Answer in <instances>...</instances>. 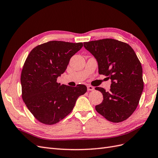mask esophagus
I'll return each mask as SVG.
<instances>
[{"label": "esophagus", "instance_id": "esophagus-1", "mask_svg": "<svg viewBox=\"0 0 158 158\" xmlns=\"http://www.w3.org/2000/svg\"><path fill=\"white\" fill-rule=\"evenodd\" d=\"M87 89L88 91H93L94 89V87L92 86V85H87Z\"/></svg>", "mask_w": 158, "mask_h": 158}]
</instances>
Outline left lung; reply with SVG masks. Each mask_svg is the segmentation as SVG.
<instances>
[{"label":"left lung","mask_w":158,"mask_h":158,"mask_svg":"<svg viewBox=\"0 0 158 158\" xmlns=\"http://www.w3.org/2000/svg\"><path fill=\"white\" fill-rule=\"evenodd\" d=\"M84 46L96 59L99 74L112 82L109 92L95 88L103 97L95 110L111 122L125 121L136 110L144 89L142 65L135 51L126 43L114 39L84 42Z\"/></svg>","instance_id":"obj_1"}]
</instances>
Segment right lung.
<instances>
[{
	"label": "right lung",
	"mask_w": 158,
	"mask_h": 158,
	"mask_svg": "<svg viewBox=\"0 0 158 158\" xmlns=\"http://www.w3.org/2000/svg\"><path fill=\"white\" fill-rule=\"evenodd\" d=\"M82 43L51 41L34 47L21 73L22 97L38 121L47 125L59 123L73 111L78 98L87 92L85 85L70 87L56 82Z\"/></svg>",
	"instance_id": "add662e5"
}]
</instances>
